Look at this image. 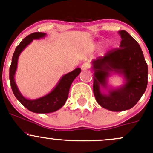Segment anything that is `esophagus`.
I'll list each match as a JSON object with an SVG mask.
<instances>
[{
    "mask_svg": "<svg viewBox=\"0 0 153 153\" xmlns=\"http://www.w3.org/2000/svg\"><path fill=\"white\" fill-rule=\"evenodd\" d=\"M89 67H90V66H89V64H88V63H84V64H83V65L81 66V69L84 71L87 70L88 69H89Z\"/></svg>",
    "mask_w": 153,
    "mask_h": 153,
    "instance_id": "obj_1",
    "label": "esophagus"
}]
</instances>
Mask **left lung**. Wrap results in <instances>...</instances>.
<instances>
[{
  "label": "left lung",
  "mask_w": 153,
  "mask_h": 153,
  "mask_svg": "<svg viewBox=\"0 0 153 153\" xmlns=\"http://www.w3.org/2000/svg\"><path fill=\"white\" fill-rule=\"evenodd\" d=\"M121 41L120 48L109 51L104 57L92 61L94 70L93 92L100 106L114 112L133 107L144 93L147 86L148 67L141 47L124 30L118 32ZM113 71L122 74L125 83L109 94H102L100 87L107 88V78Z\"/></svg>",
  "instance_id": "8db88e82"
}]
</instances>
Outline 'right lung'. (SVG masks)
I'll return each mask as SVG.
<instances>
[{"label":"right lung","mask_w":153,"mask_h":153,"mask_svg":"<svg viewBox=\"0 0 153 153\" xmlns=\"http://www.w3.org/2000/svg\"><path fill=\"white\" fill-rule=\"evenodd\" d=\"M44 32H34L26 37L16 47L12 58V64L10 67V81L11 87L17 99L31 112L35 113H49L61 109L65 104L69 95V88L72 81L81 72L80 68L64 75L59 81L53 90L47 95L35 100H29L24 98L19 92L15 81V74L18 65V60L21 52L28 46L34 39L45 37Z\"/></svg>","instance_id":"obj_1"}]
</instances>
